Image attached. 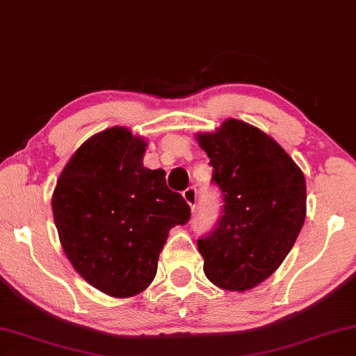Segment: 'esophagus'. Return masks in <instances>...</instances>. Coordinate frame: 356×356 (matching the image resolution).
<instances>
[{"label": "esophagus", "instance_id": "34e87169", "mask_svg": "<svg viewBox=\"0 0 356 356\" xmlns=\"http://www.w3.org/2000/svg\"><path fill=\"white\" fill-rule=\"evenodd\" d=\"M182 195H184V200L187 201V204L190 206L191 211L195 212V209H196V201H198V193H196V188L190 187V188L185 190Z\"/></svg>", "mask_w": 356, "mask_h": 356}]
</instances>
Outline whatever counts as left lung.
<instances>
[{"mask_svg": "<svg viewBox=\"0 0 356 356\" xmlns=\"http://www.w3.org/2000/svg\"><path fill=\"white\" fill-rule=\"evenodd\" d=\"M196 140L223 196L216 228L198 239L204 274L223 290H250L295 244L306 218V179L273 138L242 120L228 118Z\"/></svg>", "mask_w": 356, "mask_h": 356, "instance_id": "1", "label": "left lung"}]
</instances>
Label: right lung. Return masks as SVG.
I'll return each instance as SVG.
<instances>
[{"label":"right lung","mask_w":356,"mask_h":356,"mask_svg":"<svg viewBox=\"0 0 356 356\" xmlns=\"http://www.w3.org/2000/svg\"><path fill=\"white\" fill-rule=\"evenodd\" d=\"M145 147L123 127L95 134L67 161L52 196L67 259L114 298L147 289L169 229L190 220V206L168 188L165 171L144 166Z\"/></svg>","instance_id":"right-lung-1"}]
</instances>
